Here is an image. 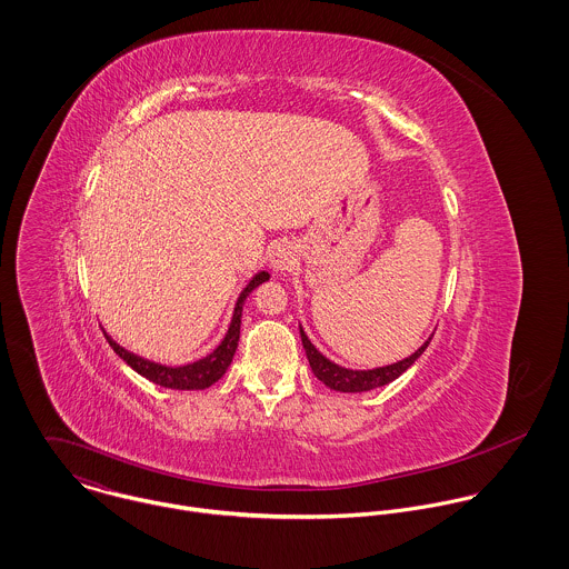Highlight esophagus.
Here are the masks:
<instances>
[{
    "instance_id": "1",
    "label": "esophagus",
    "mask_w": 569,
    "mask_h": 569,
    "mask_svg": "<svg viewBox=\"0 0 569 569\" xmlns=\"http://www.w3.org/2000/svg\"><path fill=\"white\" fill-rule=\"evenodd\" d=\"M269 264L273 271H287L296 264V251L293 247L282 241V243H276L269 249Z\"/></svg>"
}]
</instances>
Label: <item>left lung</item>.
Returning <instances> with one entry per match:
<instances>
[{
  "label": "left lung",
  "instance_id": "left-lung-1",
  "mask_svg": "<svg viewBox=\"0 0 569 569\" xmlns=\"http://www.w3.org/2000/svg\"><path fill=\"white\" fill-rule=\"evenodd\" d=\"M300 337H302V346L307 350L313 375L335 392H368V390L392 383L425 352V348L431 341V337H429L413 355H409L403 361H397V363H390L383 368H375V370H348V368H341V366L332 363L330 359H326L325 355L311 343V339L307 337L302 326H300Z\"/></svg>",
  "mask_w": 569,
  "mask_h": 569
}]
</instances>
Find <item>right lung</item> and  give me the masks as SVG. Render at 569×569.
<instances>
[{
  "label": "right lung",
  "mask_w": 569,
  "mask_h": 569,
  "mask_svg": "<svg viewBox=\"0 0 569 569\" xmlns=\"http://www.w3.org/2000/svg\"><path fill=\"white\" fill-rule=\"evenodd\" d=\"M264 280H269V273L267 271H260L256 273L249 284L244 287L237 300V307H234V316H232V325L228 328V335L223 337V341L217 346L214 352H210L208 357L194 361V363H188V366H179V368H170V366H162V363H156V361H149V359H142L129 350H124L122 346H118L107 332V341L109 346L116 350V355L127 361L138 375H142L144 379L162 386V388H170V390H206L210 388L212 383H217L226 370L230 368L232 363V357L237 352V346H239V335H241V316H243V305L247 300V296L258 287L262 284Z\"/></svg>",
  "instance_id": "obj_1"
}]
</instances>
